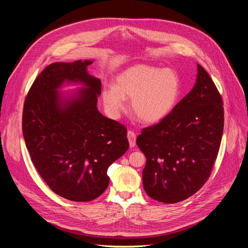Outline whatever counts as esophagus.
<instances>
[{
	"mask_svg": "<svg viewBox=\"0 0 248 248\" xmlns=\"http://www.w3.org/2000/svg\"><path fill=\"white\" fill-rule=\"evenodd\" d=\"M127 139L129 141V146L130 147H134L135 144H136V142H135L136 135H135V133L132 130H128L127 131Z\"/></svg>",
	"mask_w": 248,
	"mask_h": 248,
	"instance_id": "obj_1",
	"label": "esophagus"
}]
</instances>
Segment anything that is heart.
<instances>
[{
	"mask_svg": "<svg viewBox=\"0 0 248 248\" xmlns=\"http://www.w3.org/2000/svg\"><path fill=\"white\" fill-rule=\"evenodd\" d=\"M181 94V78L174 70L140 63L119 74L114 86L103 89L102 98L114 116L124 109V99L131 98L134 116L143 123L156 124L172 112Z\"/></svg>",
	"mask_w": 248,
	"mask_h": 248,
	"instance_id": "heart-1",
	"label": "heart"
}]
</instances>
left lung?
<instances>
[{"label":"left lung","mask_w":248,"mask_h":248,"mask_svg":"<svg viewBox=\"0 0 248 248\" xmlns=\"http://www.w3.org/2000/svg\"><path fill=\"white\" fill-rule=\"evenodd\" d=\"M224 129L222 97L206 70L197 64L196 82L172 112L143 128L136 144L146 157L145 192L171 204L197 192L210 176Z\"/></svg>","instance_id":"8db88e82"}]
</instances>
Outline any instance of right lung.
I'll use <instances>...</instances> for the list:
<instances>
[{
    "label": "right lung",
    "mask_w": 248,
    "mask_h": 248,
    "mask_svg": "<svg viewBox=\"0 0 248 248\" xmlns=\"http://www.w3.org/2000/svg\"><path fill=\"white\" fill-rule=\"evenodd\" d=\"M93 61L54 62L34 80L24 101L22 132L31 161L58 195L91 201L109 186V167L128 149L126 128L97 108L101 80ZM64 84H80L63 94Z\"/></svg>",
    "instance_id": "add662e5"
}]
</instances>
